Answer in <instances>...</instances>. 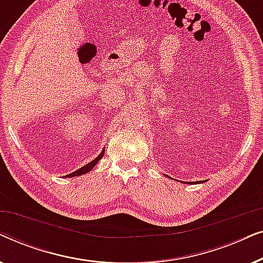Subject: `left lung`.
Returning <instances> with one entry per match:
<instances>
[{"mask_svg":"<svg viewBox=\"0 0 263 263\" xmlns=\"http://www.w3.org/2000/svg\"><path fill=\"white\" fill-rule=\"evenodd\" d=\"M192 183H196V182H192ZM197 183H200V182H197Z\"/></svg>","mask_w":263,"mask_h":263,"instance_id":"1","label":"left lung"}]
</instances>
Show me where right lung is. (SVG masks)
I'll list each match as a JSON object with an SVG mask.
<instances>
[{
    "label": "right lung",
    "mask_w": 263,
    "mask_h": 263,
    "mask_svg": "<svg viewBox=\"0 0 263 263\" xmlns=\"http://www.w3.org/2000/svg\"><path fill=\"white\" fill-rule=\"evenodd\" d=\"M104 152H105V149H103L102 153H100L99 156L96 158V159H93V160L91 161V163H88L87 165H85V166H82L81 168H79V170L71 172V174H69V175H67V177H75V176H80V175L87 174V172L91 171L92 168L96 166L97 163H98V161H99L100 159H102L103 156H104Z\"/></svg>",
    "instance_id": "add662e5"
}]
</instances>
